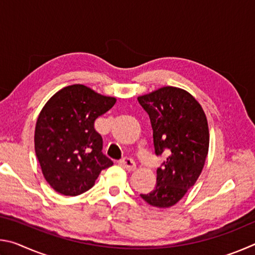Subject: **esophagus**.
I'll use <instances>...</instances> for the list:
<instances>
[{
  "mask_svg": "<svg viewBox=\"0 0 255 255\" xmlns=\"http://www.w3.org/2000/svg\"><path fill=\"white\" fill-rule=\"evenodd\" d=\"M119 164L124 167V169H126L128 171H133L136 169V163L133 162V159H131L130 157H125L119 162Z\"/></svg>",
  "mask_w": 255,
  "mask_h": 255,
  "instance_id": "esophagus-1",
  "label": "esophagus"
}]
</instances>
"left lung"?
<instances>
[{
    "mask_svg": "<svg viewBox=\"0 0 255 255\" xmlns=\"http://www.w3.org/2000/svg\"><path fill=\"white\" fill-rule=\"evenodd\" d=\"M149 116L155 153H169L156 172V187L140 197L166 209L182 199L199 178L209 149V128L204 109L192 94L163 86L137 98Z\"/></svg>",
    "mask_w": 255,
    "mask_h": 255,
    "instance_id": "8db88e82",
    "label": "left lung"
}]
</instances>
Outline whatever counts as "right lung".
<instances>
[{
  "mask_svg": "<svg viewBox=\"0 0 255 255\" xmlns=\"http://www.w3.org/2000/svg\"><path fill=\"white\" fill-rule=\"evenodd\" d=\"M116 101L86 85L73 84L46 102L34 128V150L45 180L56 192L79 196L114 164L101 152L102 137L94 122Z\"/></svg>",
  "mask_w": 255,
  "mask_h": 255,
  "instance_id": "add662e5",
  "label": "right lung"
}]
</instances>
